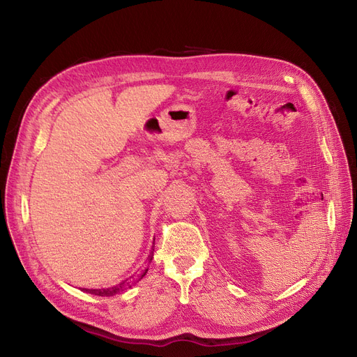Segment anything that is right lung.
I'll return each mask as SVG.
<instances>
[{"label": "right lung", "instance_id": "add662e5", "mask_svg": "<svg viewBox=\"0 0 357 357\" xmlns=\"http://www.w3.org/2000/svg\"><path fill=\"white\" fill-rule=\"evenodd\" d=\"M153 244H155V238H153ZM152 259V258H151ZM146 273H148V268L142 273L140 275H139V278L136 280V281H140L142 278H144L145 275H146ZM128 280H125V281H122V282H119V284H116V286H113V287H109V289H83V291H86V293H89V294H93V296H100V297H110V296H114V294H117V293H121V291H125V290H128V289H130L132 287V284L135 282H126Z\"/></svg>", "mask_w": 357, "mask_h": 357}]
</instances>
